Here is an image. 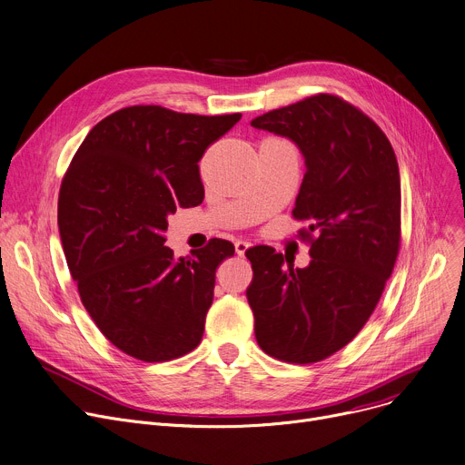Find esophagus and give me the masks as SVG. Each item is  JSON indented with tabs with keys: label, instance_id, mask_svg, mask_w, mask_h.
<instances>
[{
	"label": "esophagus",
	"instance_id": "esophagus-1",
	"mask_svg": "<svg viewBox=\"0 0 465 465\" xmlns=\"http://www.w3.org/2000/svg\"><path fill=\"white\" fill-rule=\"evenodd\" d=\"M249 247H252V243H249V242H243V240H238V242L234 243V252H236V255L243 257V253L247 252Z\"/></svg>",
	"mask_w": 465,
	"mask_h": 465
}]
</instances>
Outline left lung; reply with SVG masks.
<instances>
[{
	"mask_svg": "<svg viewBox=\"0 0 465 465\" xmlns=\"http://www.w3.org/2000/svg\"><path fill=\"white\" fill-rule=\"evenodd\" d=\"M252 126L294 141L305 174L292 216L309 222L311 262L294 268L268 245L245 252L255 337L272 357L316 363L344 348L378 305L401 247V174L380 126L346 100L320 93ZM315 236L312 237V234Z\"/></svg>",
	"mask_w": 465,
	"mask_h": 465,
	"instance_id": "obj_1",
	"label": "left lung"
}]
</instances>
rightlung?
Segmentation results:
<instances>
[{"mask_svg":"<svg viewBox=\"0 0 465 465\" xmlns=\"http://www.w3.org/2000/svg\"><path fill=\"white\" fill-rule=\"evenodd\" d=\"M130 105L84 139L61 183L57 225L84 307L112 344L147 363L203 339L216 268L234 245L213 238L192 259L165 243L167 216L204 199L199 160L238 121Z\"/></svg>","mask_w":465,"mask_h":465,"instance_id":"right-lung-1","label":"right lung"}]
</instances>
